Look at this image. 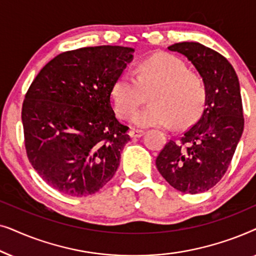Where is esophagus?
Wrapping results in <instances>:
<instances>
[{
  "label": "esophagus",
  "mask_w": 256,
  "mask_h": 256,
  "mask_svg": "<svg viewBox=\"0 0 256 256\" xmlns=\"http://www.w3.org/2000/svg\"><path fill=\"white\" fill-rule=\"evenodd\" d=\"M143 135H144V132L138 130V129H132V130L129 132V136H130V138H141Z\"/></svg>",
  "instance_id": "obj_1"
}]
</instances>
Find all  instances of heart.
I'll return each instance as SVG.
<instances>
[{
	"label": "heart",
	"instance_id": "obj_1",
	"mask_svg": "<svg viewBox=\"0 0 256 256\" xmlns=\"http://www.w3.org/2000/svg\"><path fill=\"white\" fill-rule=\"evenodd\" d=\"M134 78L124 72L113 86L115 112L121 118H129L150 96V106L132 116L135 126L182 128L199 118L206 101L204 80L176 56L157 54L136 65Z\"/></svg>",
	"mask_w": 256,
	"mask_h": 256
}]
</instances>
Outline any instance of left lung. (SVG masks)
Returning a JSON list of instances; mask_svg holds the SVG:
<instances>
[{
	"label": "left lung",
	"instance_id": "left-lung-1",
	"mask_svg": "<svg viewBox=\"0 0 256 256\" xmlns=\"http://www.w3.org/2000/svg\"><path fill=\"white\" fill-rule=\"evenodd\" d=\"M184 54L204 80L205 110L177 140H169L156 158L164 180L184 194H202L214 186L228 169L244 132L239 79L230 62L196 42L168 48Z\"/></svg>",
	"mask_w": 256,
	"mask_h": 256
}]
</instances>
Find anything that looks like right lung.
Here are the masks:
<instances>
[{"label": "right lung", "instance_id": "obj_1", "mask_svg": "<svg viewBox=\"0 0 256 256\" xmlns=\"http://www.w3.org/2000/svg\"><path fill=\"white\" fill-rule=\"evenodd\" d=\"M134 48H82L58 54L34 79L22 107L29 162L62 194L86 197L114 176L130 138L112 90Z\"/></svg>", "mask_w": 256, "mask_h": 256}]
</instances>
